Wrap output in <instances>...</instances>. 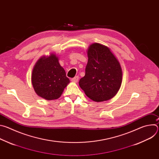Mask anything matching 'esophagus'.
<instances>
[{
    "label": "esophagus",
    "instance_id": "1",
    "mask_svg": "<svg viewBox=\"0 0 159 159\" xmlns=\"http://www.w3.org/2000/svg\"><path fill=\"white\" fill-rule=\"evenodd\" d=\"M78 80H79V76H75V77H74V78H72V79H71V81L72 82H78Z\"/></svg>",
    "mask_w": 159,
    "mask_h": 159
}]
</instances>
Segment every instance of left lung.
Returning a JSON list of instances; mask_svg holds the SVG:
<instances>
[{"mask_svg":"<svg viewBox=\"0 0 159 159\" xmlns=\"http://www.w3.org/2000/svg\"><path fill=\"white\" fill-rule=\"evenodd\" d=\"M87 56L85 74L79 82L80 88L88 98L96 102L112 98L122 82L120 62L108 47L96 43L90 45Z\"/></svg>","mask_w":159,"mask_h":159,"instance_id":"left-lung-1","label":"left lung"}]
</instances>
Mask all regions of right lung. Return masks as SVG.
Returning a JSON list of instances; mask_svg holds the SVG:
<instances>
[{
  "mask_svg": "<svg viewBox=\"0 0 159 159\" xmlns=\"http://www.w3.org/2000/svg\"><path fill=\"white\" fill-rule=\"evenodd\" d=\"M31 81L37 95L47 100L59 98L70 82L55 54L38 60L32 72Z\"/></svg>",
  "mask_w": 159,
  "mask_h": 159,
  "instance_id": "obj_1",
  "label": "right lung"
}]
</instances>
